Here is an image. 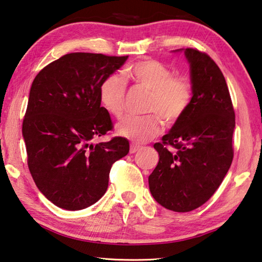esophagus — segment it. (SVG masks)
Wrapping results in <instances>:
<instances>
[{"label": "esophagus", "instance_id": "esophagus-1", "mask_svg": "<svg viewBox=\"0 0 262 262\" xmlns=\"http://www.w3.org/2000/svg\"><path fill=\"white\" fill-rule=\"evenodd\" d=\"M141 149L140 145H136V144H132L130 145V149H129V154H135Z\"/></svg>", "mask_w": 262, "mask_h": 262}]
</instances>
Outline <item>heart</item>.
I'll list each match as a JSON object with an SVG mask.
<instances>
[{"label":"heart","mask_w":262,"mask_h":262,"mask_svg":"<svg viewBox=\"0 0 262 262\" xmlns=\"http://www.w3.org/2000/svg\"><path fill=\"white\" fill-rule=\"evenodd\" d=\"M122 74L137 87L149 90L146 111L157 113L145 117H128L119 123L117 133L128 140L137 143L152 140L163 130L160 115L166 122L174 123L185 115L191 104L192 84L190 80L182 75H173L167 66L155 59L136 61L128 66ZM124 79L118 74H111L99 85L102 106L116 118H121L125 112L127 82Z\"/></svg>","instance_id":"b5f03b06"}]
</instances>
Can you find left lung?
<instances>
[{
  "instance_id": "8db88e82",
  "label": "left lung",
  "mask_w": 262,
  "mask_h": 262,
  "mask_svg": "<svg viewBox=\"0 0 262 262\" xmlns=\"http://www.w3.org/2000/svg\"><path fill=\"white\" fill-rule=\"evenodd\" d=\"M175 51H184L190 65L192 99L163 142L154 145L159 161L149 177V188L161 206L190 212L213 196L230 168L235 112L215 61L197 49ZM166 145L177 152H170Z\"/></svg>"
}]
</instances>
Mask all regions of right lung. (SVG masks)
Returning a JSON list of instances; mask_svg holds the SVG:
<instances>
[{"label": "right lung", "mask_w": 262, "mask_h": 262, "mask_svg": "<svg viewBox=\"0 0 262 262\" xmlns=\"http://www.w3.org/2000/svg\"><path fill=\"white\" fill-rule=\"evenodd\" d=\"M127 58L72 52L47 65L32 83L23 121L27 164L36 187L56 206L79 211L99 201L113 163L129 152L123 137L93 143L112 129L99 85Z\"/></svg>", "instance_id": "right-lung-1"}]
</instances>
